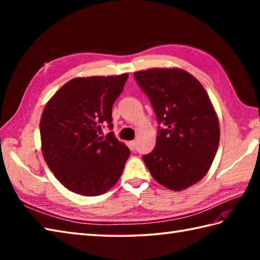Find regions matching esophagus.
I'll use <instances>...</instances> for the list:
<instances>
[{
	"label": "esophagus",
	"instance_id": "obj_1",
	"mask_svg": "<svg viewBox=\"0 0 260 260\" xmlns=\"http://www.w3.org/2000/svg\"><path fill=\"white\" fill-rule=\"evenodd\" d=\"M128 147L131 148V150H135L136 148V141H131V142H128Z\"/></svg>",
	"mask_w": 260,
	"mask_h": 260
}]
</instances>
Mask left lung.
I'll use <instances>...</instances> for the list:
<instances>
[{"label": "left lung", "instance_id": "8db88e82", "mask_svg": "<svg viewBox=\"0 0 260 260\" xmlns=\"http://www.w3.org/2000/svg\"><path fill=\"white\" fill-rule=\"evenodd\" d=\"M155 112L154 150L143 161L156 182L173 191L200 181L211 167L220 140L217 113L196 77L180 68L134 73Z\"/></svg>", "mask_w": 260, "mask_h": 260}]
</instances>
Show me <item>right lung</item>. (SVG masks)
<instances>
[{"instance_id":"add662e5","label":"right lung","mask_w":260,"mask_h":260,"mask_svg":"<svg viewBox=\"0 0 260 260\" xmlns=\"http://www.w3.org/2000/svg\"><path fill=\"white\" fill-rule=\"evenodd\" d=\"M128 74L78 77L50 98L40 119L41 150L54 176L69 191L86 197L107 192L120 178L131 151L113 132L112 109Z\"/></svg>"}]
</instances>
